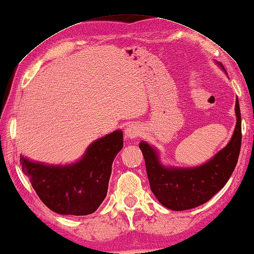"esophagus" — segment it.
Here are the masks:
<instances>
[{
    "label": "esophagus",
    "mask_w": 254,
    "mask_h": 254,
    "mask_svg": "<svg viewBox=\"0 0 254 254\" xmlns=\"http://www.w3.org/2000/svg\"><path fill=\"white\" fill-rule=\"evenodd\" d=\"M124 135L127 138H136L141 135V127L137 124H128L124 130Z\"/></svg>",
    "instance_id": "obj_1"
}]
</instances>
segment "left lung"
I'll list each match as a JSON object with an SVG mask.
<instances>
[{"mask_svg":"<svg viewBox=\"0 0 254 254\" xmlns=\"http://www.w3.org/2000/svg\"><path fill=\"white\" fill-rule=\"evenodd\" d=\"M218 64L225 70L220 63ZM236 116L237 123L230 142L200 166H164L155 148L144 141L140 143L151 190L163 206L175 211L191 209L211 199L226 185L235 171L241 147V113L238 98Z\"/></svg>","mask_w":254,"mask_h":254,"instance_id":"obj_1","label":"left lung"}]
</instances>
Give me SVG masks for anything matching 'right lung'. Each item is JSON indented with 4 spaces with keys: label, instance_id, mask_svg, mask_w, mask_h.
<instances>
[{
    "label": "right lung",
    "instance_id": "right-lung-1",
    "mask_svg": "<svg viewBox=\"0 0 254 254\" xmlns=\"http://www.w3.org/2000/svg\"><path fill=\"white\" fill-rule=\"evenodd\" d=\"M122 147L123 133L117 130L92 142L80 160L69 165H47L21 155L22 171L54 212L90 215L107 196L112 163Z\"/></svg>",
    "mask_w": 254,
    "mask_h": 254
}]
</instances>
